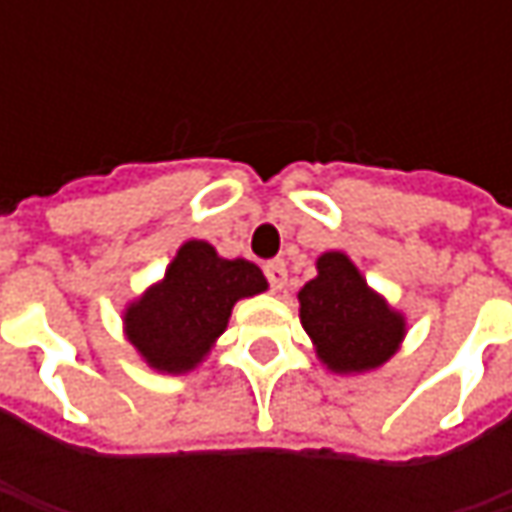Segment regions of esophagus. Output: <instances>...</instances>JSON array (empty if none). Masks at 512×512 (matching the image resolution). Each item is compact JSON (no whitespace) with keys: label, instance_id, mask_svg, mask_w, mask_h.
<instances>
[{"label":"esophagus","instance_id":"obj_1","mask_svg":"<svg viewBox=\"0 0 512 512\" xmlns=\"http://www.w3.org/2000/svg\"><path fill=\"white\" fill-rule=\"evenodd\" d=\"M265 276H267V282H270V287H273V290H285L287 267H285V262H282V259H276V262H267Z\"/></svg>","mask_w":512,"mask_h":512}]
</instances>
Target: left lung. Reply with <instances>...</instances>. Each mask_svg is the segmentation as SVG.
<instances>
[{
	"mask_svg": "<svg viewBox=\"0 0 512 512\" xmlns=\"http://www.w3.org/2000/svg\"><path fill=\"white\" fill-rule=\"evenodd\" d=\"M299 319L316 359L330 373L362 376L379 370L402 347L407 319L342 250L316 259V276L299 290Z\"/></svg>",
	"mask_w": 512,
	"mask_h": 512,
	"instance_id": "8db88e82",
	"label": "left lung"
}]
</instances>
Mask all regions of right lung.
<instances>
[{
    "mask_svg": "<svg viewBox=\"0 0 512 512\" xmlns=\"http://www.w3.org/2000/svg\"><path fill=\"white\" fill-rule=\"evenodd\" d=\"M267 290L265 273L247 259H225L202 239H187L159 282L122 310V330L156 373H190L227 330L233 305Z\"/></svg>",
    "mask_w": 512,
    "mask_h": 512,
    "instance_id": "1",
    "label": "right lung"
}]
</instances>
